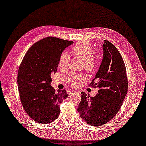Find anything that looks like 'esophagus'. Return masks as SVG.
I'll return each instance as SVG.
<instances>
[{"label": "esophagus", "instance_id": "34e87169", "mask_svg": "<svg viewBox=\"0 0 146 146\" xmlns=\"http://www.w3.org/2000/svg\"><path fill=\"white\" fill-rule=\"evenodd\" d=\"M77 94V92L75 91H71V92H70V94L71 95H73V94Z\"/></svg>", "mask_w": 146, "mask_h": 146}]
</instances>
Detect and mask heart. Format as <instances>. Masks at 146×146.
<instances>
[{
    "label": "heart",
    "instance_id": "b5f03b06",
    "mask_svg": "<svg viewBox=\"0 0 146 146\" xmlns=\"http://www.w3.org/2000/svg\"><path fill=\"white\" fill-rule=\"evenodd\" d=\"M72 53L75 57L82 60V66L87 71H92L96 64L95 59L92 55V48L90 43L87 42H79L77 43L72 50ZM70 61V56L68 53L64 52L60 57L59 66L62 68L67 67ZM81 76L71 74L70 79L73 86H76L75 80L82 79Z\"/></svg>",
    "mask_w": 146,
    "mask_h": 146
}]
</instances>
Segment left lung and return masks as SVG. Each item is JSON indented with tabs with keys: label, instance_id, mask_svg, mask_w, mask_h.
<instances>
[{
	"label": "left lung",
	"instance_id": "left-lung-1",
	"mask_svg": "<svg viewBox=\"0 0 146 146\" xmlns=\"http://www.w3.org/2000/svg\"><path fill=\"white\" fill-rule=\"evenodd\" d=\"M103 59L91 86L98 88L96 96L82 92L78 111L81 118L93 126L110 121L117 113L127 93L128 81L123 58L117 48L104 40ZM96 80V82L93 81Z\"/></svg>",
	"mask_w": 146,
	"mask_h": 146
}]
</instances>
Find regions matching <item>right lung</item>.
Listing matches in <instances>:
<instances>
[{"instance_id": "obj_1", "label": "right lung", "mask_w": 146, "mask_h": 146, "mask_svg": "<svg viewBox=\"0 0 146 146\" xmlns=\"http://www.w3.org/2000/svg\"><path fill=\"white\" fill-rule=\"evenodd\" d=\"M73 43L55 37L43 39L31 47L21 64L17 80L21 100L38 123L47 124L57 119L60 104L68 96L66 90L55 92L51 76L57 71L62 52Z\"/></svg>"}]
</instances>
